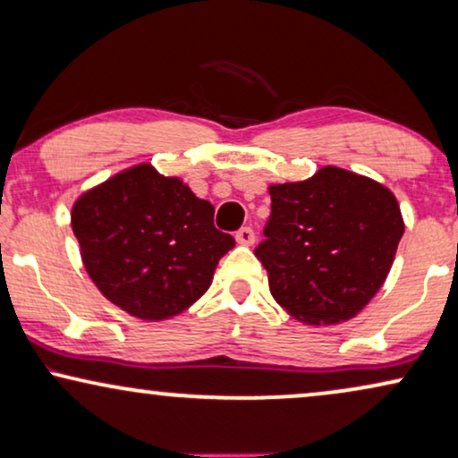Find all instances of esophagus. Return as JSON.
Wrapping results in <instances>:
<instances>
[{
  "label": "esophagus",
  "mask_w": 458,
  "mask_h": 458,
  "mask_svg": "<svg viewBox=\"0 0 458 458\" xmlns=\"http://www.w3.org/2000/svg\"><path fill=\"white\" fill-rule=\"evenodd\" d=\"M254 240H256V235H254V231L250 229V227H242L235 233V242L240 243V246H252Z\"/></svg>",
  "instance_id": "obj_1"
}]
</instances>
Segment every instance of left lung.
<instances>
[{
	"instance_id": "8db88e82",
	"label": "left lung",
	"mask_w": 458,
	"mask_h": 458,
	"mask_svg": "<svg viewBox=\"0 0 458 458\" xmlns=\"http://www.w3.org/2000/svg\"><path fill=\"white\" fill-rule=\"evenodd\" d=\"M271 216L256 259L277 304L306 325L359 315L390 273L404 233L386 185L323 166L306 181L268 187Z\"/></svg>"
}]
</instances>
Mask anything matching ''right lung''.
Here are the masks:
<instances>
[{
  "label": "right lung",
  "mask_w": 458,
  "mask_h": 458,
  "mask_svg": "<svg viewBox=\"0 0 458 458\" xmlns=\"http://www.w3.org/2000/svg\"><path fill=\"white\" fill-rule=\"evenodd\" d=\"M215 206L149 162L116 173L72 204L87 275L104 298L143 321H165L202 298L235 246Z\"/></svg>",
  "instance_id": "1"
}]
</instances>
